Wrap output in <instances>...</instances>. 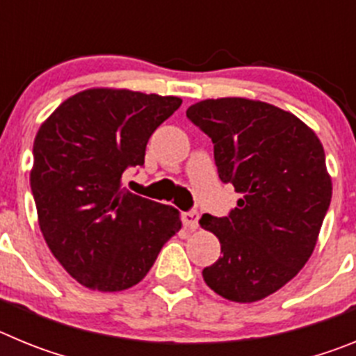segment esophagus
Returning a JSON list of instances; mask_svg holds the SVG:
<instances>
[{"label": "esophagus", "mask_w": 356, "mask_h": 356, "mask_svg": "<svg viewBox=\"0 0 356 356\" xmlns=\"http://www.w3.org/2000/svg\"><path fill=\"white\" fill-rule=\"evenodd\" d=\"M181 221L187 229H196L197 222H200V212L197 210H188V212L181 213Z\"/></svg>", "instance_id": "34e87169"}]
</instances>
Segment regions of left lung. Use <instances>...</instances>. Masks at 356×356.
Here are the masks:
<instances>
[{
	"instance_id": "left-lung-1",
	"label": "left lung",
	"mask_w": 356,
	"mask_h": 356,
	"mask_svg": "<svg viewBox=\"0 0 356 356\" xmlns=\"http://www.w3.org/2000/svg\"><path fill=\"white\" fill-rule=\"evenodd\" d=\"M187 118L212 139L222 184L242 194L228 216L201 217V228L221 242L203 278L229 301L262 300L294 278L316 248L332 201L323 144L291 112L244 97L205 99Z\"/></svg>"
}]
</instances>
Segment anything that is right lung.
Listing matches in <instances>:
<instances>
[{
  "label": "right lung",
  "mask_w": 356,
  "mask_h": 356,
  "mask_svg": "<svg viewBox=\"0 0 356 356\" xmlns=\"http://www.w3.org/2000/svg\"><path fill=\"white\" fill-rule=\"evenodd\" d=\"M180 105L175 96L89 89L65 99L37 131L30 185L40 232L85 287H134L181 228L178 210L121 187Z\"/></svg>",
  "instance_id": "obj_1"
}]
</instances>
